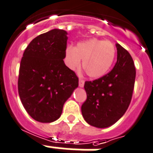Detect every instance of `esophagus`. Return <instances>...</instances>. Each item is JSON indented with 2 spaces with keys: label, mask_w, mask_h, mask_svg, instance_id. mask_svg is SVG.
I'll return each mask as SVG.
<instances>
[{
  "label": "esophagus",
  "mask_w": 153,
  "mask_h": 153,
  "mask_svg": "<svg viewBox=\"0 0 153 153\" xmlns=\"http://www.w3.org/2000/svg\"><path fill=\"white\" fill-rule=\"evenodd\" d=\"M84 83H85L84 80H82V79H79V87H84Z\"/></svg>",
  "instance_id": "esophagus-1"
}]
</instances>
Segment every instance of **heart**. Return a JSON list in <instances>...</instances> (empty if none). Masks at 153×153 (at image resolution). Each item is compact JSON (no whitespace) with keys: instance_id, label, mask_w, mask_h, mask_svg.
<instances>
[{"instance_id":"heart-1","label":"heart","mask_w":153,"mask_h":153,"mask_svg":"<svg viewBox=\"0 0 153 153\" xmlns=\"http://www.w3.org/2000/svg\"><path fill=\"white\" fill-rule=\"evenodd\" d=\"M66 63L69 68L76 70L82 66L88 76L98 79L108 73L116 53L115 45L110 41L91 38L80 42L75 47L66 49Z\"/></svg>"}]
</instances>
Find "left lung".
<instances>
[{
  "instance_id": "1",
  "label": "left lung",
  "mask_w": 153,
  "mask_h": 153,
  "mask_svg": "<svg viewBox=\"0 0 153 153\" xmlns=\"http://www.w3.org/2000/svg\"><path fill=\"white\" fill-rule=\"evenodd\" d=\"M117 61L114 68L102 78L85 82L87 98L82 114L88 124L108 128L124 115L130 104L136 79V68L130 53L116 43Z\"/></svg>"
}]
</instances>
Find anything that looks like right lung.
Instances as JSON below:
<instances>
[{"instance_id":"add662e5","label":"right lung","mask_w":153,"mask_h":153,"mask_svg":"<svg viewBox=\"0 0 153 153\" xmlns=\"http://www.w3.org/2000/svg\"><path fill=\"white\" fill-rule=\"evenodd\" d=\"M67 33L53 30L33 39L20 64L18 93L28 114L41 123H52L79 86V79L64 63Z\"/></svg>"}]
</instances>
